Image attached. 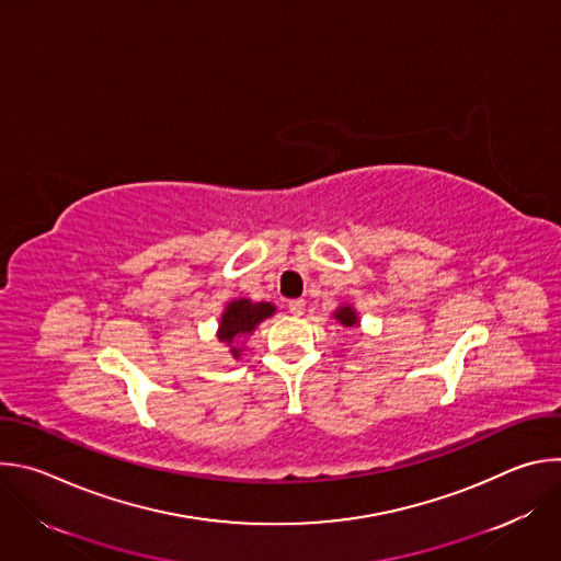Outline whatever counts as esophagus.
Masks as SVG:
<instances>
[{
  "mask_svg": "<svg viewBox=\"0 0 561 561\" xmlns=\"http://www.w3.org/2000/svg\"><path fill=\"white\" fill-rule=\"evenodd\" d=\"M288 310H290V314L299 317V314H304V310H306V301H304V299H290V301H288Z\"/></svg>",
  "mask_w": 561,
  "mask_h": 561,
  "instance_id": "obj_1",
  "label": "esophagus"
}]
</instances>
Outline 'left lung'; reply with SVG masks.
Wrapping results in <instances>:
<instances>
[{"instance_id":"8db88e82","label":"left lung","mask_w":561,"mask_h":561,"mask_svg":"<svg viewBox=\"0 0 561 561\" xmlns=\"http://www.w3.org/2000/svg\"><path fill=\"white\" fill-rule=\"evenodd\" d=\"M333 317L335 322L342 327V329H359L362 322H359V314L355 310L353 304H340L335 310H333Z\"/></svg>"}]
</instances>
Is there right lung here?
<instances>
[{"label":"right lung","instance_id":"add662e5","mask_svg":"<svg viewBox=\"0 0 561 561\" xmlns=\"http://www.w3.org/2000/svg\"><path fill=\"white\" fill-rule=\"evenodd\" d=\"M275 312H277V306L271 301H253L249 297H234L221 310L219 324H217V340L224 346H228V353L232 355V359H239L244 351V340H249L264 319L273 317Z\"/></svg>","mask_w":561,"mask_h":561}]
</instances>
